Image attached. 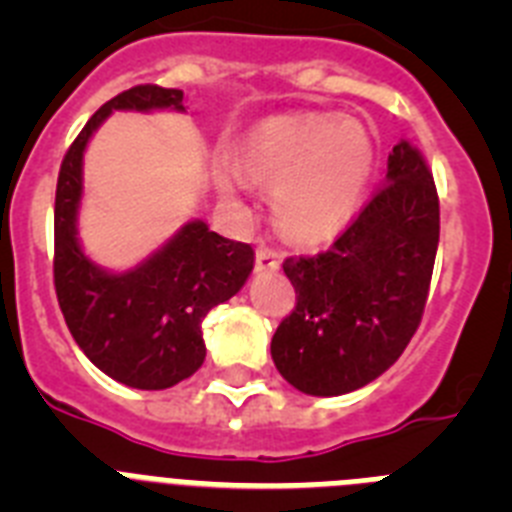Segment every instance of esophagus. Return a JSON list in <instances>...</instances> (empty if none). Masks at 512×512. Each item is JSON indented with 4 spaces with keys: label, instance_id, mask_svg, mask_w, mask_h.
<instances>
[{
    "label": "esophagus",
    "instance_id": "1",
    "mask_svg": "<svg viewBox=\"0 0 512 512\" xmlns=\"http://www.w3.org/2000/svg\"><path fill=\"white\" fill-rule=\"evenodd\" d=\"M279 264H282V256L279 251L269 246L256 248V271H277Z\"/></svg>",
    "mask_w": 512,
    "mask_h": 512
}]
</instances>
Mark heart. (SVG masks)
<instances>
[{
    "label": "heart",
    "mask_w": 512,
    "mask_h": 512,
    "mask_svg": "<svg viewBox=\"0 0 512 512\" xmlns=\"http://www.w3.org/2000/svg\"><path fill=\"white\" fill-rule=\"evenodd\" d=\"M374 169L372 133L341 115H284L259 122L238 140V161L212 158L217 187L241 194L274 189L279 230L300 243H318L346 228Z\"/></svg>",
    "instance_id": "heart-1"
}]
</instances>
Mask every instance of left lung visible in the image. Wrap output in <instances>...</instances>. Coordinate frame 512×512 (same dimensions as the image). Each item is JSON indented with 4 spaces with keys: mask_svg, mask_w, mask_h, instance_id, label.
Segmentation results:
<instances>
[{
    "mask_svg": "<svg viewBox=\"0 0 512 512\" xmlns=\"http://www.w3.org/2000/svg\"><path fill=\"white\" fill-rule=\"evenodd\" d=\"M438 230L431 169L400 140L384 184L333 246L284 259L297 305L271 338L279 374L305 395L336 397L387 372L423 318Z\"/></svg>",
    "mask_w": 512,
    "mask_h": 512,
    "instance_id": "left-lung-1",
    "label": "left lung"
}]
</instances>
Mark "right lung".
<instances>
[{
    "mask_svg": "<svg viewBox=\"0 0 512 512\" xmlns=\"http://www.w3.org/2000/svg\"><path fill=\"white\" fill-rule=\"evenodd\" d=\"M182 89L138 84L104 102L63 156L53 210V284L71 336L97 369L135 390H166L205 361L202 320L246 284L253 248L192 220L122 274L99 269L76 238L81 161L94 130L112 110H184Z\"/></svg>",
    "mask_w": 512,
    "mask_h": 512,
    "instance_id": "add662e5",
    "label": "right lung"
}]
</instances>
